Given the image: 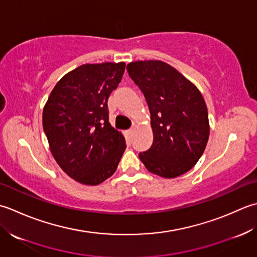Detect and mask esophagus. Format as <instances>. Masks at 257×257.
<instances>
[{"label":"esophagus","instance_id":"esophagus-1","mask_svg":"<svg viewBox=\"0 0 257 257\" xmlns=\"http://www.w3.org/2000/svg\"><path fill=\"white\" fill-rule=\"evenodd\" d=\"M133 131H134V127H131L130 130H127V131H126V134L131 136V135H132V134H133Z\"/></svg>","mask_w":257,"mask_h":257}]
</instances>
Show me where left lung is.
<instances>
[{
	"instance_id": "1",
	"label": "left lung",
	"mask_w": 257,
	"mask_h": 257,
	"mask_svg": "<svg viewBox=\"0 0 257 257\" xmlns=\"http://www.w3.org/2000/svg\"><path fill=\"white\" fill-rule=\"evenodd\" d=\"M128 75L144 94L151 113L153 144L139 154L146 169L166 179L190 171L209 136L208 113L197 87L162 61L127 64Z\"/></svg>"
}]
</instances>
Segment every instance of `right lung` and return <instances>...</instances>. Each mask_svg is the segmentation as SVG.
I'll return each instance as SVG.
<instances>
[{"mask_svg":"<svg viewBox=\"0 0 257 257\" xmlns=\"http://www.w3.org/2000/svg\"><path fill=\"white\" fill-rule=\"evenodd\" d=\"M125 63L83 64L56 83L43 109V130L61 169L84 185L114 174L126 149L108 122L107 99L117 87Z\"/></svg>","mask_w":257,"mask_h":257,"instance_id":"add662e5","label":"right lung"}]
</instances>
